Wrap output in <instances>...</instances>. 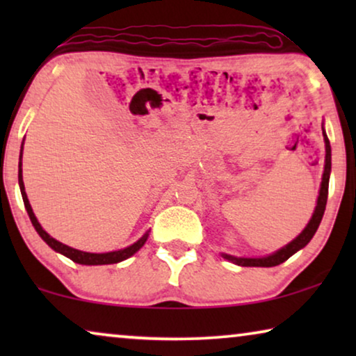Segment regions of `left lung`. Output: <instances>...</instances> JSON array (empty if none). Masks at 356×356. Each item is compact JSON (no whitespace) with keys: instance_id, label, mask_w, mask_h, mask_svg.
<instances>
[{"instance_id":"1","label":"left lung","mask_w":356,"mask_h":356,"mask_svg":"<svg viewBox=\"0 0 356 356\" xmlns=\"http://www.w3.org/2000/svg\"><path fill=\"white\" fill-rule=\"evenodd\" d=\"M324 143H325V165H324V173H323V183H321V191L318 197V206L314 209L313 217L303 232L300 233L298 236L295 238L293 241L289 243V245L282 248L274 254L266 256V257H233L228 254H223V257L228 261L235 262L238 266L243 267H274L279 266L282 262H285L290 256H293L296 251H300L301 248H305L311 241V238L314 236L316 230H318L321 220H323L324 211H325V202H327V191H329V175H330V144L327 136H325L324 129Z\"/></svg>"}]
</instances>
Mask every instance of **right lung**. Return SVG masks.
<instances>
[{
    "mask_svg": "<svg viewBox=\"0 0 356 356\" xmlns=\"http://www.w3.org/2000/svg\"><path fill=\"white\" fill-rule=\"evenodd\" d=\"M22 155V154H21ZM19 186H21V193H22V199H24V206L27 209V213L29 217H31V222L32 225L35 227V230L38 235L42 236V240L47 243L48 246L51 248V250H55L58 252H61L63 256L70 257L71 261L77 262V264H84V266H102V264H116V262H121L124 259H128L134 254L136 251H139L140 248L144 246V243L147 241V236L149 233H145V235L140 238L134 243V245H131L128 248H124V250H120V251H111V252H102V254H95V252H84V251H79V250H74V248H70L66 245H63V243L56 241L55 238H51L48 233L43 230L40 223H38L35 213H33L31 204H29V199H27V194H26V189H24V181H22V168H21V163H19Z\"/></svg>",
    "mask_w": 356,
    "mask_h": 356,
    "instance_id": "1",
    "label": "right lung"
}]
</instances>
